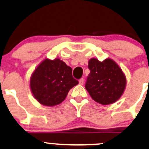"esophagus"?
I'll list each match as a JSON object with an SVG mask.
<instances>
[{"instance_id": "1", "label": "esophagus", "mask_w": 149, "mask_h": 149, "mask_svg": "<svg viewBox=\"0 0 149 149\" xmlns=\"http://www.w3.org/2000/svg\"><path fill=\"white\" fill-rule=\"evenodd\" d=\"M84 79H80L79 81V84L80 85H83L84 84Z\"/></svg>"}]
</instances>
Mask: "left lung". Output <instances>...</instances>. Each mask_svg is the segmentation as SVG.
Masks as SVG:
<instances>
[{
  "instance_id": "1",
  "label": "left lung",
  "mask_w": 149,
  "mask_h": 149,
  "mask_svg": "<svg viewBox=\"0 0 149 149\" xmlns=\"http://www.w3.org/2000/svg\"><path fill=\"white\" fill-rule=\"evenodd\" d=\"M88 75L85 87L93 100L103 106L112 104L123 96L126 88L125 73L111 58L88 61Z\"/></svg>"
}]
</instances>
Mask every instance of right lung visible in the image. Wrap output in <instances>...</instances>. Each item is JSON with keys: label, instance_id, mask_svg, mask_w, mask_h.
Returning <instances> with one entry per match:
<instances>
[{"label": "right lung", "instance_id": "add662e5", "mask_svg": "<svg viewBox=\"0 0 149 149\" xmlns=\"http://www.w3.org/2000/svg\"><path fill=\"white\" fill-rule=\"evenodd\" d=\"M72 70L60 58L44 59L31 75L29 86L35 99L43 106H55L65 99L72 88L78 84Z\"/></svg>", "mask_w": 149, "mask_h": 149}]
</instances>
